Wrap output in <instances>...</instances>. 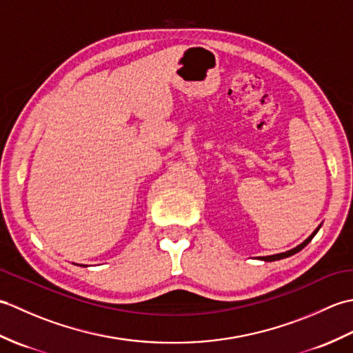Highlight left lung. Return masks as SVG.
Wrapping results in <instances>:
<instances>
[{
  "label": "left lung",
  "instance_id": "1",
  "mask_svg": "<svg viewBox=\"0 0 353 353\" xmlns=\"http://www.w3.org/2000/svg\"><path fill=\"white\" fill-rule=\"evenodd\" d=\"M320 228H317L316 230H314V234L308 238V239H305V241L301 244V245H297V247H294V249H292V250H288V252H285V253H277V254H272V256H262L261 259L262 261H267V262H272V261H277V259H283V258H288V256H291V254H294V253H297V252H301L302 249H303V247L306 245V244H308L310 241H311V239L314 238V235H316L317 234V230H319Z\"/></svg>",
  "mask_w": 353,
  "mask_h": 353
}]
</instances>
